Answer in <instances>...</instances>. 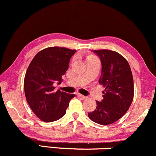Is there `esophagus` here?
Returning <instances> with one entry per match:
<instances>
[{
  "label": "esophagus",
  "mask_w": 156,
  "mask_h": 156,
  "mask_svg": "<svg viewBox=\"0 0 156 156\" xmlns=\"http://www.w3.org/2000/svg\"><path fill=\"white\" fill-rule=\"evenodd\" d=\"M77 95H78V97L81 98L82 99H87V98H88V97H87V96H84V95H81V94H80V93H78V94H77Z\"/></svg>",
  "instance_id": "obj_1"
}]
</instances>
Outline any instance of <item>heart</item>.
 <instances>
[{"label": "heart", "instance_id": "1", "mask_svg": "<svg viewBox=\"0 0 156 156\" xmlns=\"http://www.w3.org/2000/svg\"><path fill=\"white\" fill-rule=\"evenodd\" d=\"M89 57H92V55H90V56H89Z\"/></svg>", "mask_w": 156, "mask_h": 156}]
</instances>
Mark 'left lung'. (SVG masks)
<instances>
[{
  "instance_id": "obj_1",
  "label": "left lung",
  "mask_w": 156,
  "mask_h": 156,
  "mask_svg": "<svg viewBox=\"0 0 156 156\" xmlns=\"http://www.w3.org/2000/svg\"><path fill=\"white\" fill-rule=\"evenodd\" d=\"M101 61L99 83L105 87L103 100L96 101V109L88 112L97 124L107 125L121 119L127 112L134 96L132 71L127 61L119 53L109 49L94 50Z\"/></svg>"
}]
</instances>
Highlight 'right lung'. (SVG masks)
<instances>
[{
    "label": "right lung",
    "mask_w": 156,
    "mask_h": 156,
    "mask_svg": "<svg viewBox=\"0 0 156 156\" xmlns=\"http://www.w3.org/2000/svg\"><path fill=\"white\" fill-rule=\"evenodd\" d=\"M75 49L52 47L37 52L32 60L24 78L27 101L38 119L52 122L62 118L74 94L55 90L53 83H61Z\"/></svg>",
    "instance_id": "right-lung-1"
}]
</instances>
